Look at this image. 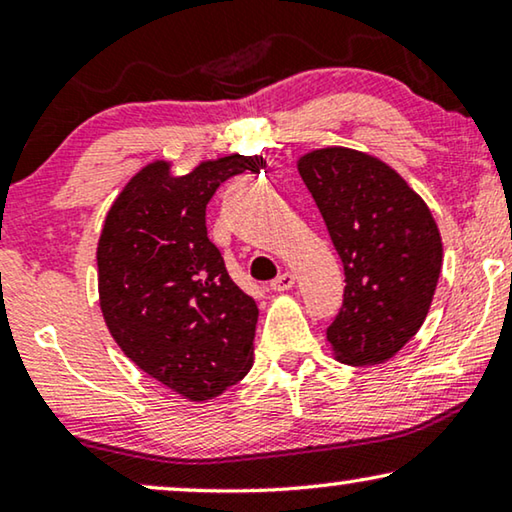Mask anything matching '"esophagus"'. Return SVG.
I'll return each instance as SVG.
<instances>
[{"instance_id":"obj_1","label":"esophagus","mask_w":512,"mask_h":512,"mask_svg":"<svg viewBox=\"0 0 512 512\" xmlns=\"http://www.w3.org/2000/svg\"><path fill=\"white\" fill-rule=\"evenodd\" d=\"M271 290L273 292H287V290H292L294 287V276L290 271H285V273H280V276L276 278V280H271Z\"/></svg>"}]
</instances>
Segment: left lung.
Wrapping results in <instances>:
<instances>
[{
    "mask_svg": "<svg viewBox=\"0 0 512 512\" xmlns=\"http://www.w3.org/2000/svg\"><path fill=\"white\" fill-rule=\"evenodd\" d=\"M299 174L345 273L327 341L345 364H383L417 334L434 299L443 262L434 215L397 171L357 150H313Z\"/></svg>",
    "mask_w": 512,
    "mask_h": 512,
    "instance_id": "8db88e82",
    "label": "left lung"
}]
</instances>
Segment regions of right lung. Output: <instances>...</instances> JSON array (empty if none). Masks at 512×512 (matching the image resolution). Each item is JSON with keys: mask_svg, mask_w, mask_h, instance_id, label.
Masks as SVG:
<instances>
[{"mask_svg": "<svg viewBox=\"0 0 512 512\" xmlns=\"http://www.w3.org/2000/svg\"><path fill=\"white\" fill-rule=\"evenodd\" d=\"M264 164L229 155L178 178L167 162L148 164L113 201L99 236V304L111 336L141 371L192 401L218 397L250 371L259 311L208 239L206 206L222 183Z\"/></svg>", "mask_w": 512, "mask_h": 512, "instance_id": "add662e5", "label": "right lung"}]
</instances>
